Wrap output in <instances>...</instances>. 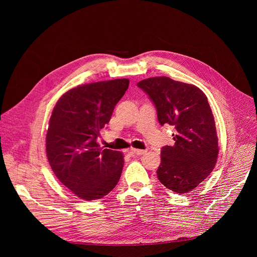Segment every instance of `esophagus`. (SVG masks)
<instances>
[{"mask_svg":"<svg viewBox=\"0 0 257 257\" xmlns=\"http://www.w3.org/2000/svg\"><path fill=\"white\" fill-rule=\"evenodd\" d=\"M130 152L133 153V154H137V155H143L147 152V150H142V149H134V148H132V149H130Z\"/></svg>","mask_w":257,"mask_h":257,"instance_id":"esophagus-1","label":"esophagus"}]
</instances>
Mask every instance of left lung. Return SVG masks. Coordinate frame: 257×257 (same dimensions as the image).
<instances>
[{
	"mask_svg": "<svg viewBox=\"0 0 257 257\" xmlns=\"http://www.w3.org/2000/svg\"><path fill=\"white\" fill-rule=\"evenodd\" d=\"M138 86L154 103L160 125L174 128L175 144L161 148L158 180L177 194L193 191L210 175L219 154L207 97L193 84L165 76L144 79Z\"/></svg>",
	"mask_w": 257,
	"mask_h": 257,
	"instance_id": "obj_1",
	"label": "left lung"
}]
</instances>
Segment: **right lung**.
<instances>
[{
    "mask_svg": "<svg viewBox=\"0 0 257 257\" xmlns=\"http://www.w3.org/2000/svg\"><path fill=\"white\" fill-rule=\"evenodd\" d=\"M128 86V79L79 85L63 93L52 111L46 137L49 164L81 199H101L119 180L123 154L102 149L97 139Z\"/></svg>",
    "mask_w": 257,
    "mask_h": 257,
    "instance_id": "right-lung-1",
    "label": "right lung"
}]
</instances>
